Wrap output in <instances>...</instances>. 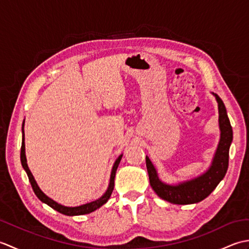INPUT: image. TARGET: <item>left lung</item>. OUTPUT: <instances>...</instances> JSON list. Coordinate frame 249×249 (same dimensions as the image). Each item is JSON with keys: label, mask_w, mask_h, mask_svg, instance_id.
<instances>
[{"label": "left lung", "mask_w": 249, "mask_h": 249, "mask_svg": "<svg viewBox=\"0 0 249 249\" xmlns=\"http://www.w3.org/2000/svg\"><path fill=\"white\" fill-rule=\"evenodd\" d=\"M218 104V125L220 130L217 144L212 162L200 176L178 184L162 182L158 177L157 169L149 157H145L146 169L149 173L150 184L158 197L173 204H193L204 200L213 192L219 182L226 176L229 163V149L233 133L227 110L223 100L217 94L212 93Z\"/></svg>", "instance_id": "1"}]
</instances>
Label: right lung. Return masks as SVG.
Wrapping results in <instances>:
<instances>
[{"label":"right lung","instance_id":"1","mask_svg":"<svg viewBox=\"0 0 249 249\" xmlns=\"http://www.w3.org/2000/svg\"><path fill=\"white\" fill-rule=\"evenodd\" d=\"M122 156L123 154H121L118 158H116L114 163H113V167H112V170H111V174H110V181H109V185H108V188L106 190L105 194L102 196V197L92 201V202H89L86 204H82V205H79V206H65V205H62L60 203H57L56 201L52 200L51 198H49L48 196L45 195L43 193V190L39 188L38 185H37L35 178L33 177V174H32L31 170L29 169L28 166V162H26V156H25V143H24V120H23V123H22V144H21V153H20V160H21V165H22L24 171L26 172L30 179V183L32 185V188H33L35 195L37 196V198H38L41 202L48 204L50 208H52L53 210L57 211V212L61 213V214H64L67 216H77V215H84V214H89L94 212V211H96L97 209H99L100 206H103L105 203H107V201L109 200L111 194L113 192V187H114V178H115V172H116V169L119 167V163L122 160Z\"/></svg>","mask_w":249,"mask_h":249}]
</instances>
